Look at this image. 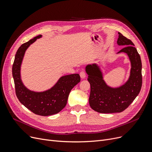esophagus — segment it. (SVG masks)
Segmentation results:
<instances>
[{"instance_id":"esophagus-1","label":"esophagus","mask_w":152,"mask_h":152,"mask_svg":"<svg viewBox=\"0 0 152 152\" xmlns=\"http://www.w3.org/2000/svg\"><path fill=\"white\" fill-rule=\"evenodd\" d=\"M80 75L81 79H84V78L86 77V74H85V72L84 71H81L80 73Z\"/></svg>"}]
</instances>
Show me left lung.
I'll return each mask as SVG.
<instances>
[{
  "instance_id": "left-lung-1",
  "label": "left lung",
  "mask_w": 152,
  "mask_h": 152,
  "mask_svg": "<svg viewBox=\"0 0 152 152\" xmlns=\"http://www.w3.org/2000/svg\"><path fill=\"white\" fill-rule=\"evenodd\" d=\"M117 43L126 46L117 53H126L131 62L130 76L128 80L119 87L112 88L106 84L104 80L100 67L96 64L86 66L88 75V81L90 84L89 104L91 108L103 114L121 112L138 96L142 86L141 61L140 56L129 39L118 33Z\"/></svg>"
}]
</instances>
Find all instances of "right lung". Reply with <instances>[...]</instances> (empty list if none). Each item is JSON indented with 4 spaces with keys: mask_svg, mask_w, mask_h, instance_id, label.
Listing matches in <instances>:
<instances>
[{
    "mask_svg": "<svg viewBox=\"0 0 152 152\" xmlns=\"http://www.w3.org/2000/svg\"><path fill=\"white\" fill-rule=\"evenodd\" d=\"M41 37V35L37 36L18 48L12 66V76L19 102L34 114L48 116L57 114L64 108L71 90L80 82V76L78 74L63 76L50 89L44 91L28 89L21 79V66L27 48Z\"/></svg>",
    "mask_w": 152,
    "mask_h": 152,
    "instance_id": "obj_1",
    "label": "right lung"
}]
</instances>
